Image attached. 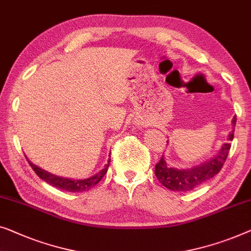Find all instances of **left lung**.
<instances>
[{
    "label": "left lung",
    "instance_id": "left-lung-1",
    "mask_svg": "<svg viewBox=\"0 0 251 251\" xmlns=\"http://www.w3.org/2000/svg\"><path fill=\"white\" fill-rule=\"evenodd\" d=\"M235 123H237V117L232 119L233 129L227 134V141L222 145L217 154L201 164L187 169H176L170 166L166 163L164 156H162L159 162L155 165V176L159 182L170 190L189 191L215 176L222 169L227 157L228 151L231 148L230 141L233 140Z\"/></svg>",
    "mask_w": 251,
    "mask_h": 251
}]
</instances>
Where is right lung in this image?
Wrapping results in <instances>:
<instances>
[{
	"instance_id": "1",
	"label": "right lung",
	"mask_w": 251,
	"mask_h": 251,
	"mask_svg": "<svg viewBox=\"0 0 251 251\" xmlns=\"http://www.w3.org/2000/svg\"><path fill=\"white\" fill-rule=\"evenodd\" d=\"M27 161L30 166L32 168V170L35 171V173L41 177L42 180H44L45 182L50 183V186L59 188L61 190H65V191H70V192H81V191H86L89 190L90 188H93L94 186H96L97 183L100 182L105 174L107 172L108 166H110V162L111 158L107 159V164H105V166L101 169L100 172H97L95 176L87 177V179H69V177H62L59 176H55V174H52L47 171L43 170L39 166L35 165L34 163H31L29 159L27 158Z\"/></svg>"
}]
</instances>
